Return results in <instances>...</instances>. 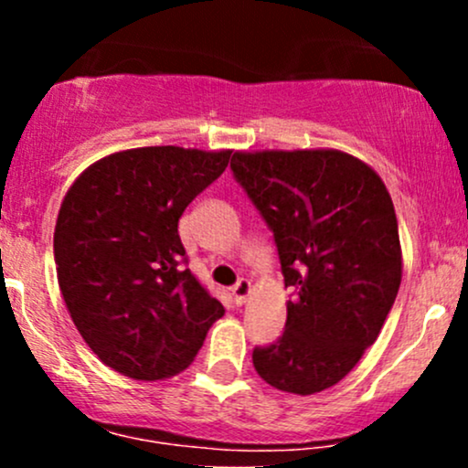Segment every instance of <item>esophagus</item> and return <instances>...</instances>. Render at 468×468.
Segmentation results:
<instances>
[{
  "instance_id": "1",
  "label": "esophagus",
  "mask_w": 468,
  "mask_h": 468,
  "mask_svg": "<svg viewBox=\"0 0 468 468\" xmlns=\"http://www.w3.org/2000/svg\"><path fill=\"white\" fill-rule=\"evenodd\" d=\"M230 294H233L235 303L244 305L246 299H249V294H250V282H249V279H239V282L233 286V290H230Z\"/></svg>"
}]
</instances>
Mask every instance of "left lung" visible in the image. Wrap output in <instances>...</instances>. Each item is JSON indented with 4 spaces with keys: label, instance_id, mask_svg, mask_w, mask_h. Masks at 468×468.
I'll use <instances>...</instances> for the list:
<instances>
[{
    "label": "left lung",
    "instance_id": "1",
    "mask_svg": "<svg viewBox=\"0 0 468 468\" xmlns=\"http://www.w3.org/2000/svg\"><path fill=\"white\" fill-rule=\"evenodd\" d=\"M235 178L275 233L286 332L255 347L271 388L310 396L346 378L378 338L399 294L402 250L380 176L341 149L235 152Z\"/></svg>",
    "mask_w": 468,
    "mask_h": 468
}]
</instances>
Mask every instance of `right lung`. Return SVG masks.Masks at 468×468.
I'll list each match as a JSON object with an SVG mask.
<instances>
[{
	"mask_svg": "<svg viewBox=\"0 0 468 468\" xmlns=\"http://www.w3.org/2000/svg\"><path fill=\"white\" fill-rule=\"evenodd\" d=\"M233 149H122L72 182L55 227L63 302L90 350L133 380L196 358L222 303L189 268L178 219L222 176Z\"/></svg>",
	"mask_w": 468,
	"mask_h": 468,
	"instance_id": "1",
	"label": "right lung"
}]
</instances>
